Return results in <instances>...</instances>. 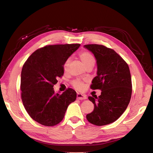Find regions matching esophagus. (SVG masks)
I'll return each mask as SVG.
<instances>
[{
  "mask_svg": "<svg viewBox=\"0 0 153 153\" xmlns=\"http://www.w3.org/2000/svg\"><path fill=\"white\" fill-rule=\"evenodd\" d=\"M76 96H77L78 100H85V99H87V97L85 95H83L81 93H78V92L76 94Z\"/></svg>",
  "mask_w": 153,
  "mask_h": 153,
  "instance_id": "obj_1",
  "label": "esophagus"
}]
</instances>
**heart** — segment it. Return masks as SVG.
<instances>
[{
    "label": "heart",
    "instance_id": "1",
    "mask_svg": "<svg viewBox=\"0 0 153 153\" xmlns=\"http://www.w3.org/2000/svg\"><path fill=\"white\" fill-rule=\"evenodd\" d=\"M80 58L81 59V61H82V62L84 63L85 67H87L91 65L94 66V64L95 63V59L94 56L89 52H86V51H85V52H81L80 53ZM69 61H70V59H68L66 61V62H64V69H65V70H66L68 67ZM72 84L73 86L78 89H82L84 86V82L80 79H76L75 80H73Z\"/></svg>",
    "mask_w": 153,
    "mask_h": 153
}]
</instances>
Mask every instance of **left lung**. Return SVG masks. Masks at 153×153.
Masks as SVG:
<instances>
[{
  "label": "left lung",
  "mask_w": 153,
  "mask_h": 153,
  "mask_svg": "<svg viewBox=\"0 0 153 153\" xmlns=\"http://www.w3.org/2000/svg\"><path fill=\"white\" fill-rule=\"evenodd\" d=\"M84 48L93 53L96 60L97 75L91 88L101 90L98 98L89 97L94 108L86 117L92 124L104 126L121 117L130 101V71L127 63L114 50L95 44L85 45Z\"/></svg>",
  "instance_id": "obj_1"
}]
</instances>
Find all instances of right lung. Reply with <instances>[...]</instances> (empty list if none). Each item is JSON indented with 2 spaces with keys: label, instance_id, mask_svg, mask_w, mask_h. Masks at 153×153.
Wrapping results in <instances>:
<instances>
[{
  "label": "right lung",
  "instance_id": "obj_1",
  "mask_svg": "<svg viewBox=\"0 0 153 153\" xmlns=\"http://www.w3.org/2000/svg\"><path fill=\"white\" fill-rule=\"evenodd\" d=\"M80 44L48 45L37 50L27 59L21 73L22 100L35 121L47 126L62 121L69 105L75 101L76 92L69 88L55 93L53 85L64 74L66 60Z\"/></svg>",
  "mask_w": 153,
  "mask_h": 153
}]
</instances>
